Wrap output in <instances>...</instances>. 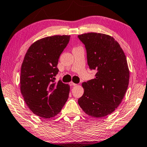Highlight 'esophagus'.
I'll return each instance as SVG.
<instances>
[{"label": "esophagus", "mask_w": 147, "mask_h": 147, "mask_svg": "<svg viewBox=\"0 0 147 147\" xmlns=\"http://www.w3.org/2000/svg\"><path fill=\"white\" fill-rule=\"evenodd\" d=\"M69 85H70V86H76V84L74 83L73 82H69Z\"/></svg>", "instance_id": "1"}]
</instances>
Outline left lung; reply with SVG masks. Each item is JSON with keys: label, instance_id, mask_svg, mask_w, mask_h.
I'll list each match as a JSON object with an SVG mask.
<instances>
[{"label": "left lung", "instance_id": "left-lung-1", "mask_svg": "<svg viewBox=\"0 0 147 147\" xmlns=\"http://www.w3.org/2000/svg\"><path fill=\"white\" fill-rule=\"evenodd\" d=\"M78 37L85 45L90 69L97 71L94 79L82 83L84 92L78 103L89 116L105 117L119 106L127 89L126 57L118 42L107 34L88 32Z\"/></svg>", "mask_w": 147, "mask_h": 147}]
</instances>
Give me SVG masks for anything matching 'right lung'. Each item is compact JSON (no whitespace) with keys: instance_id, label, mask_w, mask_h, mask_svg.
I'll use <instances>...</instances> for the list:
<instances>
[{"instance_id":"add662e5","label":"right lung","mask_w":147,"mask_h":147,"mask_svg":"<svg viewBox=\"0 0 147 147\" xmlns=\"http://www.w3.org/2000/svg\"><path fill=\"white\" fill-rule=\"evenodd\" d=\"M70 35L41 38L28 49L22 65L20 89L24 101L34 115L43 118L57 115L69 97L70 86L55 82L57 65Z\"/></svg>"}]
</instances>
